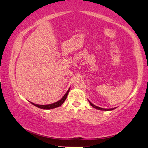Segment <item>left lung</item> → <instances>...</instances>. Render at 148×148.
<instances>
[{"instance_id": "left-lung-1", "label": "left lung", "mask_w": 148, "mask_h": 148, "mask_svg": "<svg viewBox=\"0 0 148 148\" xmlns=\"http://www.w3.org/2000/svg\"><path fill=\"white\" fill-rule=\"evenodd\" d=\"M88 102H89V103H90V104L91 105V106H92L93 108H95V109H98V110H101V111H112V110H114V109H115L116 108H111V109H105V108H100V107H98V106H95V105L93 104V103H92V102H91L88 99Z\"/></svg>"}]
</instances>
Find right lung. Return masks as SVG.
Masks as SVG:
<instances>
[{
	"mask_svg": "<svg viewBox=\"0 0 148 148\" xmlns=\"http://www.w3.org/2000/svg\"><path fill=\"white\" fill-rule=\"evenodd\" d=\"M69 90H70V88H69V90H67V92H66V93L65 94V95L62 97V98L60 100H59L58 101L56 102H54V103H50V104L39 105V104H37V103H34L30 102V101H29V102H30L34 106H35L36 107H37V108H39L40 109H47V110H48V109H54V108H58V107L60 106H62L63 104V103L65 102L66 98H67V97L68 95V93L69 92Z\"/></svg>",
	"mask_w": 148,
	"mask_h": 148,
	"instance_id": "add662e5",
	"label": "right lung"
}]
</instances>
